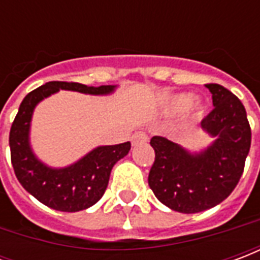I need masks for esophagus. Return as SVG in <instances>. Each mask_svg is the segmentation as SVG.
I'll return each instance as SVG.
<instances>
[{
  "label": "esophagus",
  "mask_w": 260,
  "mask_h": 260,
  "mask_svg": "<svg viewBox=\"0 0 260 260\" xmlns=\"http://www.w3.org/2000/svg\"><path fill=\"white\" fill-rule=\"evenodd\" d=\"M131 142H132L134 146L139 145V143H145V142H147V135L145 132H135L131 138Z\"/></svg>",
  "instance_id": "obj_1"
}]
</instances>
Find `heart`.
I'll list each match as a JSON object with an SVG mask.
<instances>
[{"label": "heart", "instance_id": "heart-1", "mask_svg": "<svg viewBox=\"0 0 260 260\" xmlns=\"http://www.w3.org/2000/svg\"><path fill=\"white\" fill-rule=\"evenodd\" d=\"M192 103V97L189 94H180V96H175L173 97V100L170 103V107L173 111L175 113H182V111H185L186 108H189ZM203 113V106H202L201 103H195L193 106H192V114L193 115H201Z\"/></svg>", "mask_w": 260, "mask_h": 260}]
</instances>
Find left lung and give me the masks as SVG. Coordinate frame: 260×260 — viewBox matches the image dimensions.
Masks as SVG:
<instances>
[{
    "mask_svg": "<svg viewBox=\"0 0 260 260\" xmlns=\"http://www.w3.org/2000/svg\"><path fill=\"white\" fill-rule=\"evenodd\" d=\"M206 87L214 108L201 125L217 138L212 146L191 154L163 136L150 139L154 163L149 186L175 212L199 213L221 203L238 184L251 147V126L240 99L217 83Z\"/></svg>",
    "mask_w": 260,
    "mask_h": 260,
    "instance_id": "obj_1",
    "label": "left lung"
}]
</instances>
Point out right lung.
I'll return each mask as SVG.
<instances>
[{"mask_svg": "<svg viewBox=\"0 0 260 260\" xmlns=\"http://www.w3.org/2000/svg\"><path fill=\"white\" fill-rule=\"evenodd\" d=\"M59 89L87 94H108L115 86L93 87L76 82L54 80L30 91L20 103L19 111L11 126V161L20 185L37 201L59 212H79L102 199L114 164L128 154L131 143L125 142L114 146L97 147L78 163L65 169H50L39 161L29 146L31 114L37 103Z\"/></svg>", "mask_w": 260, "mask_h": 260, "instance_id": "obj_1", "label": "right lung"}]
</instances>
